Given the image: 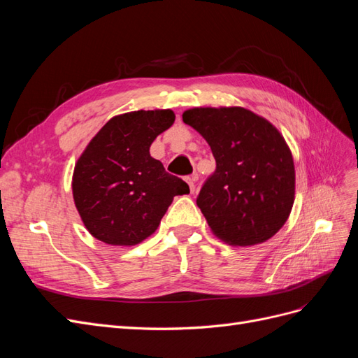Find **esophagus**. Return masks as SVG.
<instances>
[{
    "label": "esophagus",
    "instance_id": "obj_1",
    "mask_svg": "<svg viewBox=\"0 0 358 358\" xmlns=\"http://www.w3.org/2000/svg\"><path fill=\"white\" fill-rule=\"evenodd\" d=\"M196 179H197V176H187V178H185V180H187V183H188V187H189V191H191V192H194V189H196V185H194V183H196Z\"/></svg>",
    "mask_w": 358,
    "mask_h": 358
}]
</instances>
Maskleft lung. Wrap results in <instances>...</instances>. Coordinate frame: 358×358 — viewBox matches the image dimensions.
Returning <instances> with one entry per match:
<instances>
[{
	"instance_id": "8db88e82",
	"label": "left lung",
	"mask_w": 358,
	"mask_h": 358,
	"mask_svg": "<svg viewBox=\"0 0 358 358\" xmlns=\"http://www.w3.org/2000/svg\"><path fill=\"white\" fill-rule=\"evenodd\" d=\"M182 119L209 143L216 161L197 197L212 233L233 246L268 241L294 203V161L285 138L243 107H194Z\"/></svg>"
}]
</instances>
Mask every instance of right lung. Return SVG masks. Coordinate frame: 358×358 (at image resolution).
Masks as SVG:
<instances>
[{"label":"right lung","mask_w":358,"mask_h":358,"mask_svg":"<svg viewBox=\"0 0 358 358\" xmlns=\"http://www.w3.org/2000/svg\"><path fill=\"white\" fill-rule=\"evenodd\" d=\"M175 117L170 109L117 115L83 150L74 166L73 199L95 239L137 245L155 233L173 197L189 192L185 182L149 154Z\"/></svg>","instance_id":"right-lung-1"}]
</instances>
